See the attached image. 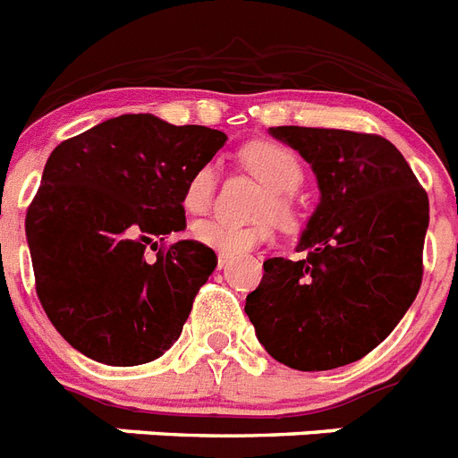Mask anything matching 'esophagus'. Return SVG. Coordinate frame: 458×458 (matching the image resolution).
Masks as SVG:
<instances>
[{
  "label": "esophagus",
  "instance_id": "obj_1",
  "mask_svg": "<svg viewBox=\"0 0 458 458\" xmlns=\"http://www.w3.org/2000/svg\"><path fill=\"white\" fill-rule=\"evenodd\" d=\"M229 264H232V255H222L220 252V255H217V268L222 271V268H226Z\"/></svg>",
  "mask_w": 458,
  "mask_h": 458
}]
</instances>
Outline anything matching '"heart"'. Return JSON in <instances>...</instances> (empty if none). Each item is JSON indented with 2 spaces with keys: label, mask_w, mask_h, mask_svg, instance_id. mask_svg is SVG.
<instances>
[{
  "label": "heart",
  "mask_w": 458,
  "mask_h": 458,
  "mask_svg": "<svg viewBox=\"0 0 458 458\" xmlns=\"http://www.w3.org/2000/svg\"><path fill=\"white\" fill-rule=\"evenodd\" d=\"M238 157L250 174H255L264 185L273 190L261 215L276 217L284 226L294 225L296 210L289 194H294L303 182V166L294 152L273 140H255L238 152ZM215 190H217V169L213 164H203L187 178L182 190V208L191 215L206 213L213 203ZM191 236L215 252L236 257L268 243L273 238V226L268 222L233 225L226 220H203L191 226Z\"/></svg>",
  "instance_id": "obj_1"
}]
</instances>
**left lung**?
I'll return each mask as SVG.
<instances>
[{
  "label": "left lung",
  "mask_w": 458,
  "mask_h": 458,
  "mask_svg": "<svg viewBox=\"0 0 458 458\" xmlns=\"http://www.w3.org/2000/svg\"><path fill=\"white\" fill-rule=\"evenodd\" d=\"M318 178L299 261H264L245 299L257 338L296 370H331L380 345L421 284L428 197L394 143L345 129L271 127Z\"/></svg>",
  "instance_id": "1"
}]
</instances>
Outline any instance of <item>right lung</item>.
<instances>
[{"instance_id":"add662e5","label":"right lung","mask_w":458,"mask_h":458,"mask_svg":"<svg viewBox=\"0 0 458 458\" xmlns=\"http://www.w3.org/2000/svg\"><path fill=\"white\" fill-rule=\"evenodd\" d=\"M225 140L217 129L129 113L50 152L27 208V245L43 310L85 357L139 366L178 341L217 257L199 241L157 245L187 226V178Z\"/></svg>"}]
</instances>
